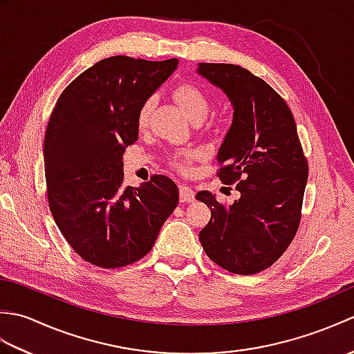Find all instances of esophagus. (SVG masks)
<instances>
[{
	"label": "esophagus",
	"mask_w": 354,
	"mask_h": 354,
	"mask_svg": "<svg viewBox=\"0 0 354 354\" xmlns=\"http://www.w3.org/2000/svg\"><path fill=\"white\" fill-rule=\"evenodd\" d=\"M179 198H181V202H192L194 201V190L190 187L179 185Z\"/></svg>",
	"instance_id": "obj_1"
}]
</instances>
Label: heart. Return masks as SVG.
I'll return each mask as SVG.
<instances>
[{"label": "heart", "mask_w": 354, "mask_h": 354, "mask_svg": "<svg viewBox=\"0 0 354 354\" xmlns=\"http://www.w3.org/2000/svg\"><path fill=\"white\" fill-rule=\"evenodd\" d=\"M173 99L178 102L179 106L184 109L187 117L194 123L202 122V120L208 115L209 108H212V99H209L208 93L204 88L193 84V82H183V84H179L173 89ZM153 108V97H147V99L140 104L137 112V123L140 127H146L149 124ZM219 123H222V118H214L209 122V124L213 126ZM194 156H196V152H193V150H181V152L171 155V162L175 164L179 170H187L190 167Z\"/></svg>", "instance_id": "obj_1"}]
</instances>
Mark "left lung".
Returning a JSON list of instances; mask_svg holds the SVG:
<instances>
[{
	"label": "left lung",
	"mask_w": 354,
	"mask_h": 354,
	"mask_svg": "<svg viewBox=\"0 0 354 354\" xmlns=\"http://www.w3.org/2000/svg\"><path fill=\"white\" fill-rule=\"evenodd\" d=\"M198 73L234 106L217 153V176L240 193L232 205L209 192L196 194L212 209L199 239L216 265L252 275L274 265L295 237L309 167L295 120L272 86L232 64H199Z\"/></svg>",
	"instance_id": "8db88e82"
}]
</instances>
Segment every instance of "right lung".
Wrapping results in <instances>:
<instances>
[{
  "label": "right lung",
  "mask_w": 354,
  "mask_h": 354,
  "mask_svg": "<svg viewBox=\"0 0 354 354\" xmlns=\"http://www.w3.org/2000/svg\"><path fill=\"white\" fill-rule=\"evenodd\" d=\"M176 66L178 59L106 57L74 79L51 112L44 140L50 212L91 265L115 269L145 257L178 205V187L164 175L123 185V153L138 140L140 104Z\"/></svg>",
  "instance_id": "obj_1"
}]
</instances>
